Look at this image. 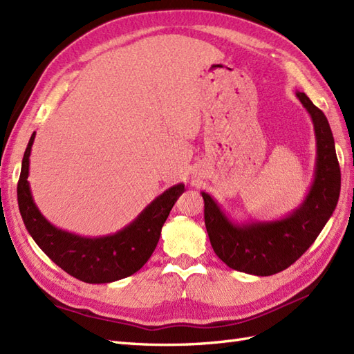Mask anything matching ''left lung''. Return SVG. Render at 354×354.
Listing matches in <instances>:
<instances>
[{
    "label": "left lung",
    "mask_w": 354,
    "mask_h": 354,
    "mask_svg": "<svg viewBox=\"0 0 354 354\" xmlns=\"http://www.w3.org/2000/svg\"><path fill=\"white\" fill-rule=\"evenodd\" d=\"M296 95L311 115L317 140L314 183L304 203L283 220L239 225L225 216L209 194L202 193L211 245L234 270L268 277L287 269L313 245L337 207L341 170L328 118L304 93Z\"/></svg>",
    "instance_id": "left-lung-1"
}]
</instances>
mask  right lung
Here are the masks:
<instances>
[{
	"label": "right lung",
	"instance_id": "1",
	"mask_svg": "<svg viewBox=\"0 0 354 354\" xmlns=\"http://www.w3.org/2000/svg\"><path fill=\"white\" fill-rule=\"evenodd\" d=\"M35 138L32 133L25 149L17 203L26 230L53 263L84 283L104 284L122 279L138 272L156 250L161 227L183 194L184 184L166 189L152 201L133 223L115 234L102 238H84L52 225L35 206L28 184L30 156Z\"/></svg>",
	"mask_w": 354,
	"mask_h": 354
}]
</instances>
